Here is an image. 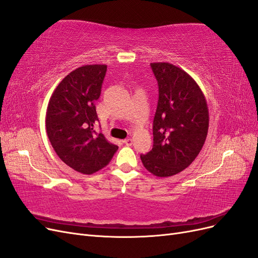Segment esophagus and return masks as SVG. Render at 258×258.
Here are the masks:
<instances>
[{
	"label": "esophagus",
	"mask_w": 258,
	"mask_h": 258,
	"mask_svg": "<svg viewBox=\"0 0 258 258\" xmlns=\"http://www.w3.org/2000/svg\"><path fill=\"white\" fill-rule=\"evenodd\" d=\"M123 144H126L127 146H131L132 144H134V141H132V139H126V140H123Z\"/></svg>",
	"instance_id": "34e87169"
}]
</instances>
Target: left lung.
I'll list each match as a JSON object with an SVG mask.
<instances>
[{"label":"left lung","mask_w":258,"mask_h":258,"mask_svg":"<svg viewBox=\"0 0 258 258\" xmlns=\"http://www.w3.org/2000/svg\"><path fill=\"white\" fill-rule=\"evenodd\" d=\"M151 68L159 98L153 148L141 160L152 174L168 177L186 169L200 153L208 136L209 110L204 92L184 70L169 62H154Z\"/></svg>","instance_id":"1"}]
</instances>
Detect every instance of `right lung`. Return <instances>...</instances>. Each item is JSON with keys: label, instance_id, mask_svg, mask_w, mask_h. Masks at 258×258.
<instances>
[{"label": "right lung", "instance_id": "1", "mask_svg": "<svg viewBox=\"0 0 258 258\" xmlns=\"http://www.w3.org/2000/svg\"><path fill=\"white\" fill-rule=\"evenodd\" d=\"M105 64H88L69 73L52 92L46 112V131L58 157L83 174L104 168L118 146L95 130V101L101 95Z\"/></svg>", "mask_w": 258, "mask_h": 258}]
</instances>
